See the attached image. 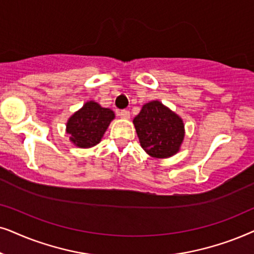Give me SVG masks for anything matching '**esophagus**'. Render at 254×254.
Masks as SVG:
<instances>
[{
    "instance_id": "34e87169",
    "label": "esophagus",
    "mask_w": 254,
    "mask_h": 254,
    "mask_svg": "<svg viewBox=\"0 0 254 254\" xmlns=\"http://www.w3.org/2000/svg\"><path fill=\"white\" fill-rule=\"evenodd\" d=\"M118 116L123 120H129L130 118V111L129 110H121L118 111Z\"/></svg>"
}]
</instances>
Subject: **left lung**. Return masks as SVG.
Returning a JSON list of instances; mask_svg holds the SVG:
<instances>
[{"label": "left lung", "instance_id": "left-lung-1", "mask_svg": "<svg viewBox=\"0 0 254 254\" xmlns=\"http://www.w3.org/2000/svg\"><path fill=\"white\" fill-rule=\"evenodd\" d=\"M133 125L140 146L150 157L165 159L180 151L185 139L184 121L160 101L144 104L133 118Z\"/></svg>", "mask_w": 254, "mask_h": 254}]
</instances>
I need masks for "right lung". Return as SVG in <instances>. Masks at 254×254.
<instances>
[{
    "instance_id": "obj_1",
    "label": "right lung",
    "mask_w": 254,
    "mask_h": 254,
    "mask_svg": "<svg viewBox=\"0 0 254 254\" xmlns=\"http://www.w3.org/2000/svg\"><path fill=\"white\" fill-rule=\"evenodd\" d=\"M114 118V111L109 108L101 107L95 101H88L68 118L66 132L76 147H93L102 139Z\"/></svg>"
}]
</instances>
